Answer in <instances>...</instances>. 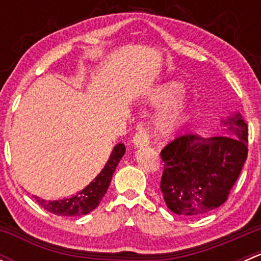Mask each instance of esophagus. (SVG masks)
Listing matches in <instances>:
<instances>
[{
  "mask_svg": "<svg viewBox=\"0 0 261 261\" xmlns=\"http://www.w3.org/2000/svg\"><path fill=\"white\" fill-rule=\"evenodd\" d=\"M149 144V131L146 126L140 125L138 127L135 136H134V145L135 146H145Z\"/></svg>",
  "mask_w": 261,
  "mask_h": 261,
  "instance_id": "34e87169",
  "label": "esophagus"
}]
</instances>
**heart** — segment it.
I'll return each mask as SVG.
<instances>
[{"instance_id":"b5f03b06","label":"heart","mask_w":261,"mask_h":261,"mask_svg":"<svg viewBox=\"0 0 261 261\" xmlns=\"http://www.w3.org/2000/svg\"><path fill=\"white\" fill-rule=\"evenodd\" d=\"M183 89L181 86L178 83H169L167 86L162 87L156 93V99L163 103H169L174 101L175 98L180 96ZM180 125V116L178 112L165 116L164 118L156 123V133L160 138H169L175 131L179 128Z\"/></svg>"}]
</instances>
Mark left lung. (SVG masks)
Listing matches in <instances>:
<instances>
[{
    "label": "left lung",
    "mask_w": 261,
    "mask_h": 261,
    "mask_svg": "<svg viewBox=\"0 0 261 261\" xmlns=\"http://www.w3.org/2000/svg\"><path fill=\"white\" fill-rule=\"evenodd\" d=\"M230 135L203 139L184 134L160 151V189L170 211L202 216L225 203L247 158L249 131L240 114L221 121Z\"/></svg>",
    "instance_id": "obj_1"
}]
</instances>
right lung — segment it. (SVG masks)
Instances as JSON below:
<instances>
[{
	"mask_svg": "<svg viewBox=\"0 0 261 261\" xmlns=\"http://www.w3.org/2000/svg\"><path fill=\"white\" fill-rule=\"evenodd\" d=\"M125 150L126 149L123 144H117L115 149L112 150L111 156H110L109 162H107L106 167L102 169V172L94 178L92 183H89L86 188L78 192L75 196L62 199V201L49 202L45 201V199H40L39 197H35L36 202L44 210L58 216L74 217V216L87 215V213L92 212L98 206L99 202L102 201L103 196L106 194L110 183H111L112 174L115 173L118 162L125 154Z\"/></svg>",
	"mask_w": 261,
	"mask_h": 261,
	"instance_id": "right-lung-1",
	"label": "right lung"
}]
</instances>
